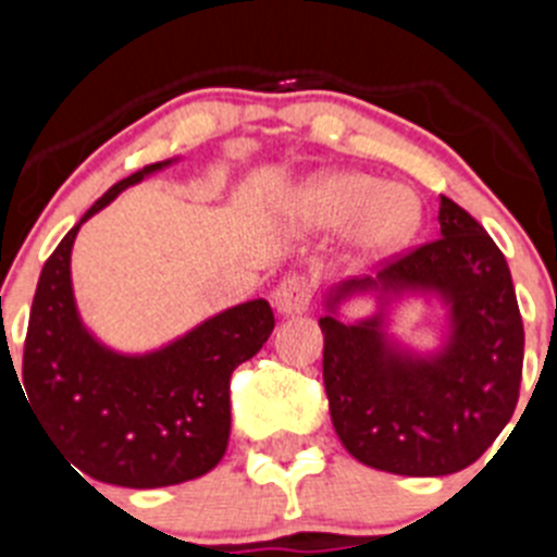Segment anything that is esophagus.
<instances>
[{
    "instance_id": "esophagus-1",
    "label": "esophagus",
    "mask_w": 557,
    "mask_h": 557,
    "mask_svg": "<svg viewBox=\"0 0 557 557\" xmlns=\"http://www.w3.org/2000/svg\"><path fill=\"white\" fill-rule=\"evenodd\" d=\"M314 295V282L304 273H289L287 278L278 282L273 293V301L282 314H301L307 312L309 304H312Z\"/></svg>"
}]
</instances>
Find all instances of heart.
<instances>
[{
  "mask_svg": "<svg viewBox=\"0 0 557 557\" xmlns=\"http://www.w3.org/2000/svg\"><path fill=\"white\" fill-rule=\"evenodd\" d=\"M304 211L318 225L351 223L354 243L371 256L405 248L421 225V203L405 186H382L371 175L339 172L314 181Z\"/></svg>",
  "mask_w": 557,
  "mask_h": 557,
  "instance_id": "b5f03b06",
  "label": "heart"
}]
</instances>
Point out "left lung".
Instances as JSON below:
<instances>
[{
	"label": "left lung",
	"mask_w": 557,
	"mask_h": 557,
	"mask_svg": "<svg viewBox=\"0 0 557 557\" xmlns=\"http://www.w3.org/2000/svg\"><path fill=\"white\" fill-rule=\"evenodd\" d=\"M441 236L385 259L376 278L334 289H432L449 304V346L432 359L391 351L379 318L323 314V385L334 432L371 469L444 476L480 460L519 401L524 326L513 278L469 211L441 195Z\"/></svg>",
	"instance_id": "1"
}]
</instances>
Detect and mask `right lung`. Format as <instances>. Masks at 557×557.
Instances as JSON below:
<instances>
[{
	"label": "right lung",
	"instance_id": "obj_1",
	"mask_svg": "<svg viewBox=\"0 0 557 557\" xmlns=\"http://www.w3.org/2000/svg\"><path fill=\"white\" fill-rule=\"evenodd\" d=\"M164 164L113 184L63 236L41 270L24 339V393L44 435L75 471L122 488L178 485L223 460L231 373L268 343L275 326L270 304L256 298L145 357L108 351L83 329L69 275L77 228Z\"/></svg>",
	"mask_w": 557,
	"mask_h": 557
}]
</instances>
